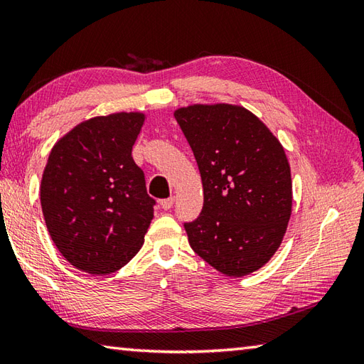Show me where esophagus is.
Here are the masks:
<instances>
[{"instance_id": "34e87169", "label": "esophagus", "mask_w": 364, "mask_h": 364, "mask_svg": "<svg viewBox=\"0 0 364 364\" xmlns=\"http://www.w3.org/2000/svg\"><path fill=\"white\" fill-rule=\"evenodd\" d=\"M173 203H175V197H168V198H164V200H161V202H159L162 210H166V211L170 210V208L173 206Z\"/></svg>"}]
</instances>
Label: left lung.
<instances>
[{"label": "left lung", "mask_w": 364, "mask_h": 364, "mask_svg": "<svg viewBox=\"0 0 364 364\" xmlns=\"http://www.w3.org/2000/svg\"><path fill=\"white\" fill-rule=\"evenodd\" d=\"M173 115L203 184V210L184 223L192 250L223 275L257 272L280 247L292 211L283 145L239 105H191Z\"/></svg>", "instance_id": "8db88e82"}]
</instances>
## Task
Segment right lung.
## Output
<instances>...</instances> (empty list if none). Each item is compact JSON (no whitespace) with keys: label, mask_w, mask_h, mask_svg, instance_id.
<instances>
[{"label":"right lung","mask_w":364,"mask_h":364,"mask_svg":"<svg viewBox=\"0 0 364 364\" xmlns=\"http://www.w3.org/2000/svg\"><path fill=\"white\" fill-rule=\"evenodd\" d=\"M144 112L84 120L53 145L41 183L43 219L54 245L76 269L107 275L141 250L154 200L133 145Z\"/></svg>","instance_id":"add662e5"}]
</instances>
